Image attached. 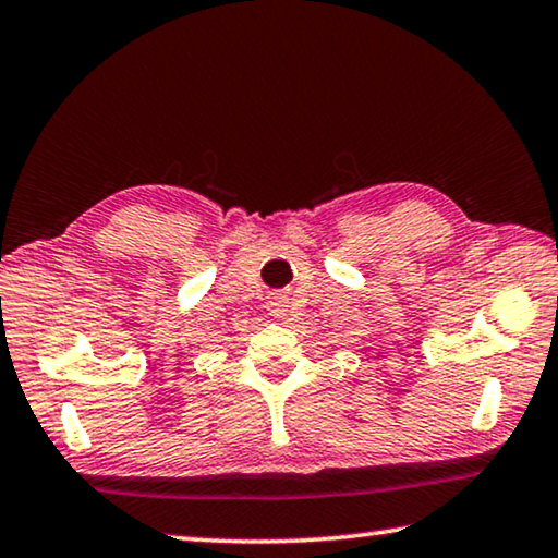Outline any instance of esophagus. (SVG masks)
I'll use <instances>...</instances> for the list:
<instances>
[{
	"mask_svg": "<svg viewBox=\"0 0 558 558\" xmlns=\"http://www.w3.org/2000/svg\"><path fill=\"white\" fill-rule=\"evenodd\" d=\"M268 313L272 317H286L288 310H290V298L288 295H280V292H276V295L268 298Z\"/></svg>",
	"mask_w": 558,
	"mask_h": 558,
	"instance_id": "1",
	"label": "esophagus"
}]
</instances>
